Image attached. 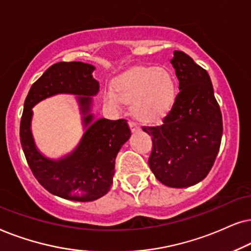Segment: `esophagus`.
I'll use <instances>...</instances> for the list:
<instances>
[{
    "label": "esophagus",
    "mask_w": 251,
    "mask_h": 251,
    "mask_svg": "<svg viewBox=\"0 0 251 251\" xmlns=\"http://www.w3.org/2000/svg\"><path fill=\"white\" fill-rule=\"evenodd\" d=\"M128 125H129V128H131L132 132H136V131H139V129H140V126L134 122H129Z\"/></svg>",
    "instance_id": "1"
}]
</instances>
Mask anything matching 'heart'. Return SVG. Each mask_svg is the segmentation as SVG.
<instances>
[{
  "mask_svg": "<svg viewBox=\"0 0 251 251\" xmlns=\"http://www.w3.org/2000/svg\"><path fill=\"white\" fill-rule=\"evenodd\" d=\"M178 88L173 73L164 66H143L119 75L113 91L104 92L103 103L120 110L124 103L131 104L133 116L143 123L164 119L176 104Z\"/></svg>",
  "mask_w": 251,
  "mask_h": 251,
  "instance_id": "1",
  "label": "heart"
}]
</instances>
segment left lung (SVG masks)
Segmentation results:
<instances>
[{
    "instance_id": "left-lung-1",
    "label": "left lung",
    "mask_w": 251,
    "mask_h": 251,
    "mask_svg": "<svg viewBox=\"0 0 251 251\" xmlns=\"http://www.w3.org/2000/svg\"><path fill=\"white\" fill-rule=\"evenodd\" d=\"M171 64L179 80L176 104L162 125L142 129L152 136L148 163L157 180L186 188L211 170L222 142L223 118L208 72L179 50Z\"/></svg>"
}]
</instances>
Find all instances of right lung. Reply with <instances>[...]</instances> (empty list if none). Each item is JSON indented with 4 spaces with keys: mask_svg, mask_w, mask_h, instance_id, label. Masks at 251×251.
<instances>
[{
    "mask_svg": "<svg viewBox=\"0 0 251 251\" xmlns=\"http://www.w3.org/2000/svg\"><path fill=\"white\" fill-rule=\"evenodd\" d=\"M94 70V65L82 62L56 63L33 83L24 103L21 143L26 160L49 193L70 201H95L109 192L117 153L131 136L126 120L95 119L92 113L93 96L100 91L99 81L93 78ZM58 94L77 96L84 134L71 153L53 160L43 155L35 145L31 108Z\"/></svg>",
    "mask_w": 251,
    "mask_h": 251,
    "instance_id": "obj_1",
    "label": "right lung"
}]
</instances>
